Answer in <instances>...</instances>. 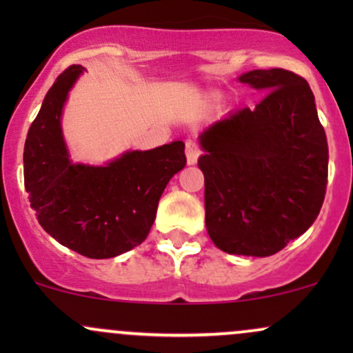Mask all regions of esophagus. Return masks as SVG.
I'll return each instance as SVG.
<instances>
[{"label": "esophagus", "instance_id": "34e87169", "mask_svg": "<svg viewBox=\"0 0 353 353\" xmlns=\"http://www.w3.org/2000/svg\"><path fill=\"white\" fill-rule=\"evenodd\" d=\"M185 156H188V164H196L201 156V148L196 141L188 139L185 141Z\"/></svg>", "mask_w": 353, "mask_h": 353}]
</instances>
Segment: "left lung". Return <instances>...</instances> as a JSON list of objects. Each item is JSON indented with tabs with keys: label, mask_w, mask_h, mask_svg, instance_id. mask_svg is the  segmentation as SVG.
<instances>
[{
	"label": "left lung",
	"mask_w": 353,
	"mask_h": 353,
	"mask_svg": "<svg viewBox=\"0 0 353 353\" xmlns=\"http://www.w3.org/2000/svg\"><path fill=\"white\" fill-rule=\"evenodd\" d=\"M241 83L265 89L201 134L205 225L228 254L267 257L302 236L325 199L329 145L314 92L292 71L255 70Z\"/></svg>",
	"instance_id": "8db88e82"
}]
</instances>
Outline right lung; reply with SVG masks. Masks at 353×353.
<instances>
[{
    "instance_id": "add662e5",
    "label": "right lung",
    "mask_w": 353,
    "mask_h": 353,
    "mask_svg": "<svg viewBox=\"0 0 353 353\" xmlns=\"http://www.w3.org/2000/svg\"><path fill=\"white\" fill-rule=\"evenodd\" d=\"M79 64L48 91L24 143V188L41 228L89 259H109L143 244L171 177L185 165L184 143L125 152L106 168L71 164L61 134V109Z\"/></svg>"
}]
</instances>
